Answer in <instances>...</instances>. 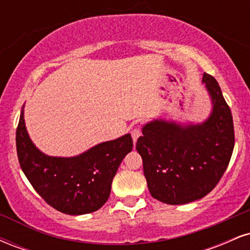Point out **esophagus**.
I'll return each mask as SVG.
<instances>
[{
  "mask_svg": "<svg viewBox=\"0 0 250 250\" xmlns=\"http://www.w3.org/2000/svg\"><path fill=\"white\" fill-rule=\"evenodd\" d=\"M140 136H141V128H140V127L134 128L133 130H131V137H133L134 143H136L137 139H139Z\"/></svg>",
  "mask_w": 250,
  "mask_h": 250,
  "instance_id": "esophagus-1",
  "label": "esophagus"
}]
</instances>
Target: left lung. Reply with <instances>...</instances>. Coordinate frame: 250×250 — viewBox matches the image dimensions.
I'll return each instance as SVG.
<instances>
[{"instance_id":"left-lung-1","label":"left lung","mask_w":250,"mask_h":250,"mask_svg":"<svg viewBox=\"0 0 250 250\" xmlns=\"http://www.w3.org/2000/svg\"><path fill=\"white\" fill-rule=\"evenodd\" d=\"M213 111L202 125L147 123L136 142L147 185L154 199L185 205L205 197L225 174L235 135L233 116L216 80L203 74Z\"/></svg>"}]
</instances>
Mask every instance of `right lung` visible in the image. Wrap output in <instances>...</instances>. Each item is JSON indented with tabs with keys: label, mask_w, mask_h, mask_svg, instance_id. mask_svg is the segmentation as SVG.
Returning a JSON list of instances; mask_svg holds the SVG:
<instances>
[{
	"label": "right lung",
	"mask_w": 250,
	"mask_h": 250,
	"mask_svg": "<svg viewBox=\"0 0 250 250\" xmlns=\"http://www.w3.org/2000/svg\"><path fill=\"white\" fill-rule=\"evenodd\" d=\"M133 149L130 134L103 142L75 157H51L31 142L21 111L16 129L20 166L37 194L68 215L96 211L107 202L119 166Z\"/></svg>",
	"instance_id": "right-lung-1"
}]
</instances>
